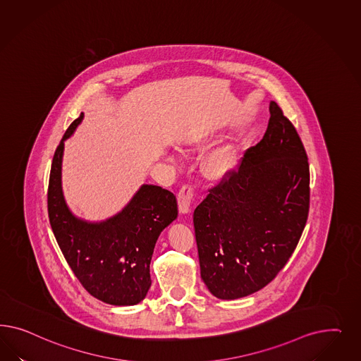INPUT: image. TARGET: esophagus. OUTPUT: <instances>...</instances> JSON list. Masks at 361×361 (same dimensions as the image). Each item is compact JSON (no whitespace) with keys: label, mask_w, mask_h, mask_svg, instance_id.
Here are the masks:
<instances>
[{"label":"esophagus","mask_w":361,"mask_h":361,"mask_svg":"<svg viewBox=\"0 0 361 361\" xmlns=\"http://www.w3.org/2000/svg\"><path fill=\"white\" fill-rule=\"evenodd\" d=\"M195 196V186L190 183H186L180 188L178 195H177V202H178V209L181 213H188L192 207V201Z\"/></svg>","instance_id":"1"}]
</instances>
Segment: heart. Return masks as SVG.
Wrapping results in <instances>:
<instances>
[{
  "instance_id": "obj_1",
  "label": "heart",
  "mask_w": 361,
  "mask_h": 361,
  "mask_svg": "<svg viewBox=\"0 0 361 361\" xmlns=\"http://www.w3.org/2000/svg\"><path fill=\"white\" fill-rule=\"evenodd\" d=\"M234 165V156L230 152L229 149H221L216 153H213L209 157L207 163V172L209 176L219 178L222 176L226 175L230 169Z\"/></svg>"
}]
</instances>
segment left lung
Segmentation results:
<instances>
[{
	"instance_id": "8db88e82",
	"label": "left lung",
	"mask_w": 361,
	"mask_h": 361,
	"mask_svg": "<svg viewBox=\"0 0 361 361\" xmlns=\"http://www.w3.org/2000/svg\"><path fill=\"white\" fill-rule=\"evenodd\" d=\"M310 210L305 145L270 103L262 140L221 177L193 213L201 278L219 299L270 283L295 250Z\"/></svg>"
}]
</instances>
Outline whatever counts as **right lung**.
Masks as SVG:
<instances>
[{
  "label": "right lung",
  "mask_w": 361,
  "mask_h": 361,
  "mask_svg": "<svg viewBox=\"0 0 361 361\" xmlns=\"http://www.w3.org/2000/svg\"><path fill=\"white\" fill-rule=\"evenodd\" d=\"M83 114L70 124L55 149L47 188V212L55 240L90 295L115 306H132L151 287L149 263L160 233L177 217L176 196L160 186L142 185L119 214L88 224L70 213L61 189L63 142Z\"/></svg>",
  "instance_id": "right-lung-1"
}]
</instances>
